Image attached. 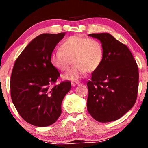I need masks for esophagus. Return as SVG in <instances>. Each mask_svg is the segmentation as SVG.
<instances>
[{
  "mask_svg": "<svg viewBox=\"0 0 148 148\" xmlns=\"http://www.w3.org/2000/svg\"><path fill=\"white\" fill-rule=\"evenodd\" d=\"M79 81H75V82H72V85L73 86H76L77 84H79Z\"/></svg>",
  "mask_w": 148,
  "mask_h": 148,
  "instance_id": "34e87169",
  "label": "esophagus"
}]
</instances>
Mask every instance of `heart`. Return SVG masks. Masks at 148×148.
Listing matches in <instances>:
<instances>
[{"label":"heart","mask_w":148,"mask_h":148,"mask_svg":"<svg viewBox=\"0 0 148 148\" xmlns=\"http://www.w3.org/2000/svg\"><path fill=\"white\" fill-rule=\"evenodd\" d=\"M71 59L74 64L62 77L75 81L83 77L87 71L93 72L99 68L103 59V47L96 39L81 35L67 37L61 42L59 49L51 53L50 62L58 71H65Z\"/></svg>","instance_id":"b5f03b06"}]
</instances>
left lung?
<instances>
[{
  "instance_id": "1",
  "label": "left lung",
  "mask_w": 148,
  "mask_h": 148,
  "mask_svg": "<svg viewBox=\"0 0 148 148\" xmlns=\"http://www.w3.org/2000/svg\"><path fill=\"white\" fill-rule=\"evenodd\" d=\"M103 47L101 65L87 83V108L97 121H113L131 109L137 99L139 73L136 62L126 45L108 33L89 34Z\"/></svg>"
}]
</instances>
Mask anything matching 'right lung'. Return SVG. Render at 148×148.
Listing matches in <instances>:
<instances>
[{"label":"right lung","instance_id":"obj_1","mask_svg":"<svg viewBox=\"0 0 148 148\" xmlns=\"http://www.w3.org/2000/svg\"><path fill=\"white\" fill-rule=\"evenodd\" d=\"M65 32L42 34L27 45L15 62L11 74L12 102L25 121L47 127L61 114V103L71 88L70 81L56 85L60 73L50 56Z\"/></svg>","mask_w":148,"mask_h":148}]
</instances>
